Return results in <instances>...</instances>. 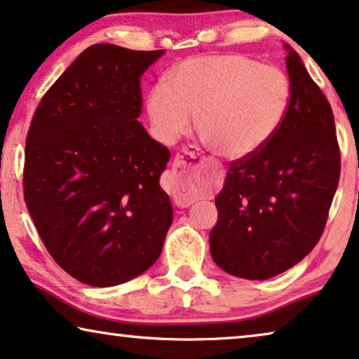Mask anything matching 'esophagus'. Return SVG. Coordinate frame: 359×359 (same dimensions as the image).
Returning a JSON list of instances; mask_svg holds the SVG:
<instances>
[{"instance_id": "esophagus-1", "label": "esophagus", "mask_w": 359, "mask_h": 359, "mask_svg": "<svg viewBox=\"0 0 359 359\" xmlns=\"http://www.w3.org/2000/svg\"><path fill=\"white\" fill-rule=\"evenodd\" d=\"M190 156L200 157V159L205 161V157H202L198 149L197 152H190ZM172 179H174V182L177 185H179L180 190H182V194L175 198V203L179 205V207H187L190 200L187 198V195L185 194H187V189L190 185L195 182V167L190 164V162H187V152H185V156L184 154L175 156L174 165H172Z\"/></svg>"}]
</instances>
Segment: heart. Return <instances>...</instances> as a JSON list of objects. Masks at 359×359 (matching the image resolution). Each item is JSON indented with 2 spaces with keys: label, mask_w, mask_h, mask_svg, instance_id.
Listing matches in <instances>:
<instances>
[{
  "label": "heart",
  "mask_w": 359,
  "mask_h": 359,
  "mask_svg": "<svg viewBox=\"0 0 359 359\" xmlns=\"http://www.w3.org/2000/svg\"><path fill=\"white\" fill-rule=\"evenodd\" d=\"M292 103L289 76L241 54L192 57L165 76V88L147 97L157 136L174 142L197 116L200 140L215 154L243 159L264 147L287 118Z\"/></svg>",
  "instance_id": "1"
}]
</instances>
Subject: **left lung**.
<instances>
[{
    "label": "left lung",
    "instance_id": "8db88e82",
    "mask_svg": "<svg viewBox=\"0 0 359 359\" xmlns=\"http://www.w3.org/2000/svg\"><path fill=\"white\" fill-rule=\"evenodd\" d=\"M285 49L292 87L287 118L264 147L229 164L215 198L212 257L243 279H269L313 250L340 180L332 107L297 52Z\"/></svg>",
    "mask_w": 359,
    "mask_h": 359
}]
</instances>
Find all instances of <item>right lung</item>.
I'll list each match as a JSON object with an SVG mask.
<instances>
[{"instance_id":"right-lung-1","label":"right lung","mask_w":359,"mask_h":359,"mask_svg":"<svg viewBox=\"0 0 359 359\" xmlns=\"http://www.w3.org/2000/svg\"><path fill=\"white\" fill-rule=\"evenodd\" d=\"M162 54L90 46L47 90L27 133L32 222L57 264L93 287L149 269L172 224L159 185L170 152L137 121L141 76Z\"/></svg>"}]
</instances>
